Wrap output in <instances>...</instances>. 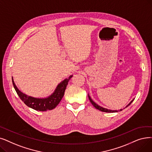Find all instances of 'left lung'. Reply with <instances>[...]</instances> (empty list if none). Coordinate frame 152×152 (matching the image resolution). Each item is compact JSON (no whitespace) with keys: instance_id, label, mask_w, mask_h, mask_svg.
Instances as JSON below:
<instances>
[{"instance_id":"8db88e82","label":"left lung","mask_w":152,"mask_h":152,"mask_svg":"<svg viewBox=\"0 0 152 152\" xmlns=\"http://www.w3.org/2000/svg\"><path fill=\"white\" fill-rule=\"evenodd\" d=\"M88 97H89V101H90V102H91V103L92 104V105H93V106L96 108V109H98V110H101V111H102V112H105V113H117V112H118V110H109V109H105V108H104V107H101L100 105H97L96 102H94L92 100V99L91 98V97L89 96V94H88ZM133 101H134V99L126 107H125V108H126L127 107H128L129 105H130V104L133 102ZM121 110H122V109H120V110L119 111H121Z\"/></svg>"}]
</instances>
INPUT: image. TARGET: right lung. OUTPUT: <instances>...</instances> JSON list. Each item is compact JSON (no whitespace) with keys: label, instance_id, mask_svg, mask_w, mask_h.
I'll use <instances>...</instances> for the list:
<instances>
[{"label":"right lung","instance_id":"right-lung-1","mask_svg":"<svg viewBox=\"0 0 152 152\" xmlns=\"http://www.w3.org/2000/svg\"><path fill=\"white\" fill-rule=\"evenodd\" d=\"M72 75L70 76L68 79H65L58 85L54 92L47 98H35L25 94L20 91L12 77V83L20 99L27 105L28 107L39 111H47L55 109L58 104L60 103L64 96V91L66 88L70 79Z\"/></svg>","mask_w":152,"mask_h":152}]
</instances>
